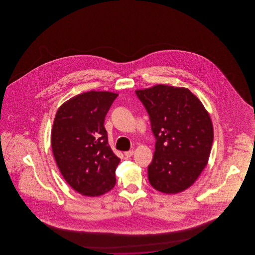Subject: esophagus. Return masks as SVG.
<instances>
[{
	"label": "esophagus",
	"instance_id": "obj_1",
	"mask_svg": "<svg viewBox=\"0 0 255 255\" xmlns=\"http://www.w3.org/2000/svg\"><path fill=\"white\" fill-rule=\"evenodd\" d=\"M125 156L127 157H132L133 156V154H134V150H129V151H126L125 153Z\"/></svg>",
	"mask_w": 255,
	"mask_h": 255
}]
</instances>
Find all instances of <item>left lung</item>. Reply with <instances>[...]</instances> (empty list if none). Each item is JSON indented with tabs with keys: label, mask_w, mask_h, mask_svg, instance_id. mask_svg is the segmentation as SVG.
Here are the masks:
<instances>
[{
	"label": "left lung",
	"mask_w": 255,
	"mask_h": 255,
	"mask_svg": "<svg viewBox=\"0 0 255 255\" xmlns=\"http://www.w3.org/2000/svg\"><path fill=\"white\" fill-rule=\"evenodd\" d=\"M135 94L149 115L157 139L147 168L149 183L166 194L184 191L208 164L213 142L210 114L185 87L159 84Z\"/></svg>",
	"instance_id": "1"
}]
</instances>
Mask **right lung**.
<instances>
[{
	"mask_svg": "<svg viewBox=\"0 0 255 255\" xmlns=\"http://www.w3.org/2000/svg\"><path fill=\"white\" fill-rule=\"evenodd\" d=\"M117 93L88 91L60 106L51 131L54 159L65 181L82 195L98 197L116 184L120 158L109 146L105 117Z\"/></svg>",
	"mask_w": 255,
	"mask_h": 255,
	"instance_id": "obj_1",
	"label": "right lung"
}]
</instances>
